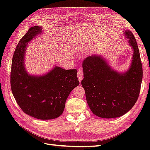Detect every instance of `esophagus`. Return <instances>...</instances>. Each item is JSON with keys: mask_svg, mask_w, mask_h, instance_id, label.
Wrapping results in <instances>:
<instances>
[{"mask_svg": "<svg viewBox=\"0 0 150 150\" xmlns=\"http://www.w3.org/2000/svg\"><path fill=\"white\" fill-rule=\"evenodd\" d=\"M78 78L79 81L81 82V80H82L83 78V71L82 69H79L78 70Z\"/></svg>", "mask_w": 150, "mask_h": 150, "instance_id": "34e87169", "label": "esophagus"}]
</instances>
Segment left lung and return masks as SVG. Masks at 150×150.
Segmentation results:
<instances>
[{
  "label": "left lung",
  "mask_w": 150,
  "mask_h": 150,
  "mask_svg": "<svg viewBox=\"0 0 150 150\" xmlns=\"http://www.w3.org/2000/svg\"><path fill=\"white\" fill-rule=\"evenodd\" d=\"M125 37L133 49L129 70L119 73L111 69L102 57L89 56L83 62L84 79L81 84L86 101L93 114L103 118L124 115L137 101L143 79V67L137 40L130 30Z\"/></svg>",
  "instance_id": "8db88e82"
}]
</instances>
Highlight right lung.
<instances>
[{"label":"right lung","mask_w":150,"mask_h":150,"mask_svg":"<svg viewBox=\"0 0 150 150\" xmlns=\"http://www.w3.org/2000/svg\"><path fill=\"white\" fill-rule=\"evenodd\" d=\"M41 30L40 27H32L18 43L12 57L11 86L13 97L25 114L39 120H51L62 114L67 97L79 82L76 69L56 66L44 76L28 74L24 63L26 47Z\"/></svg>","instance_id":"1"}]
</instances>
